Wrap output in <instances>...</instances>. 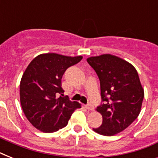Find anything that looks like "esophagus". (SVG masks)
<instances>
[{"instance_id": "1", "label": "esophagus", "mask_w": 158, "mask_h": 158, "mask_svg": "<svg viewBox=\"0 0 158 158\" xmlns=\"http://www.w3.org/2000/svg\"><path fill=\"white\" fill-rule=\"evenodd\" d=\"M85 107H86L89 110H93L94 109V106L93 105H91V104H88Z\"/></svg>"}]
</instances>
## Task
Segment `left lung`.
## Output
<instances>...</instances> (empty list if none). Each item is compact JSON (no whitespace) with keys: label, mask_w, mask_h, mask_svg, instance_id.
Here are the masks:
<instances>
[{"label":"left lung","mask_w":158,"mask_h":158,"mask_svg":"<svg viewBox=\"0 0 158 158\" xmlns=\"http://www.w3.org/2000/svg\"><path fill=\"white\" fill-rule=\"evenodd\" d=\"M100 80L102 103L97 107L102 124L94 128L105 136L121 132L132 124L141 110L144 92L137 70L132 64L110 54L87 59Z\"/></svg>","instance_id":"8db88e82"}]
</instances>
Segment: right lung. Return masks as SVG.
<instances>
[{
  "instance_id": "1",
  "label": "right lung",
  "mask_w": 158,
  "mask_h": 158,
  "mask_svg": "<svg viewBox=\"0 0 158 158\" xmlns=\"http://www.w3.org/2000/svg\"><path fill=\"white\" fill-rule=\"evenodd\" d=\"M83 57L56 53L41 54L28 64L20 81V103L28 121L44 133L56 132L66 126L72 113L81 106L68 97L57 98L63 74Z\"/></svg>"
}]
</instances>
